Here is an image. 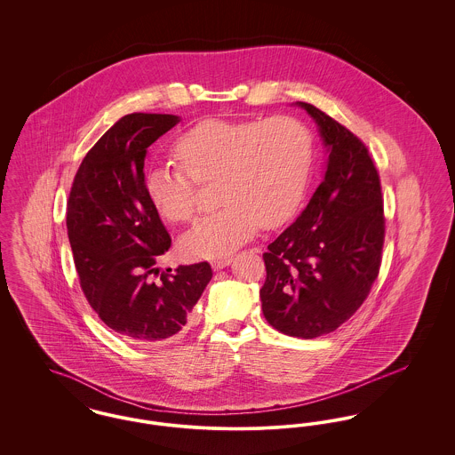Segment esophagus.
<instances>
[{
    "instance_id": "obj_1",
    "label": "esophagus",
    "mask_w": 455,
    "mask_h": 455,
    "mask_svg": "<svg viewBox=\"0 0 455 455\" xmlns=\"http://www.w3.org/2000/svg\"><path fill=\"white\" fill-rule=\"evenodd\" d=\"M230 262H232L230 258H221V259L213 260V262H212V267H213L215 271H220V269H223V267L230 266Z\"/></svg>"
}]
</instances>
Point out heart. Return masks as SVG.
Segmentation results:
<instances>
[{
  "mask_svg": "<svg viewBox=\"0 0 455 455\" xmlns=\"http://www.w3.org/2000/svg\"><path fill=\"white\" fill-rule=\"evenodd\" d=\"M180 167L155 165L145 191L167 221H188L196 212V182L218 180L223 208L199 220L179 247L189 259L232 254L259 230L276 228L302 206L314 165V138L293 117L206 119L173 145Z\"/></svg>",
  "mask_w": 455,
  "mask_h": 455,
  "instance_id": "obj_1",
  "label": "heart"
}]
</instances>
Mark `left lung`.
Instances as JSON below:
<instances>
[{"mask_svg": "<svg viewBox=\"0 0 455 455\" xmlns=\"http://www.w3.org/2000/svg\"><path fill=\"white\" fill-rule=\"evenodd\" d=\"M325 147L324 175L299 218L262 254V314L283 334L312 339L336 331L375 282L384 245V201L367 147L305 102Z\"/></svg>", "mask_w": 455, "mask_h": 455, "instance_id": "left-lung-1", "label": "left lung"}]
</instances>
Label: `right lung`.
I'll use <instances>...</instances> for the list:
<instances>
[{"mask_svg":"<svg viewBox=\"0 0 455 455\" xmlns=\"http://www.w3.org/2000/svg\"><path fill=\"white\" fill-rule=\"evenodd\" d=\"M179 116L134 112L93 145L75 175L66 227L84 293L114 332L140 345L182 334L213 271L208 262L162 273L171 235L145 191L148 147Z\"/></svg>","mask_w":455,"mask_h":455,"instance_id":"1","label":"right lung"}]
</instances>
